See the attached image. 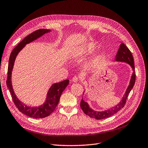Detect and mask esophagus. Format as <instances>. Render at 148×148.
Wrapping results in <instances>:
<instances>
[{"label": "esophagus", "instance_id": "obj_1", "mask_svg": "<svg viewBox=\"0 0 148 148\" xmlns=\"http://www.w3.org/2000/svg\"><path fill=\"white\" fill-rule=\"evenodd\" d=\"M71 80L73 82H78V80H79V77H77V76H74Z\"/></svg>", "mask_w": 148, "mask_h": 148}]
</instances>
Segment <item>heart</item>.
I'll use <instances>...</instances> for the list:
<instances>
[{"instance_id":"b5f03b06","label":"heart","mask_w":148,"mask_h":148,"mask_svg":"<svg viewBox=\"0 0 148 148\" xmlns=\"http://www.w3.org/2000/svg\"><path fill=\"white\" fill-rule=\"evenodd\" d=\"M95 45H94L93 43H90V44H89V45L87 47L86 51H87L88 53H91V52H92L93 50L95 49ZM98 58H100V56L98 57Z\"/></svg>"}]
</instances>
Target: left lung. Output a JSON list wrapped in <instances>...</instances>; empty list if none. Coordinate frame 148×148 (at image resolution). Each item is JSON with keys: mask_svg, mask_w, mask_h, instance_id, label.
<instances>
[{"mask_svg": "<svg viewBox=\"0 0 148 148\" xmlns=\"http://www.w3.org/2000/svg\"><path fill=\"white\" fill-rule=\"evenodd\" d=\"M115 60L119 62H126L132 67V69L133 70V74L131 79L130 84L128 86L126 91L125 95H123V99H122V100L120 101L119 103L117 106L111 108V110H108L105 111L97 112L91 110V109L89 108L87 103L85 102L82 99L80 102V107L82 111L86 115H88L89 117L92 119L101 120L108 118L112 116V115L115 114V113H117L118 111H119L121 109H122L125 106L126 104V99L128 97V95H129V93L131 91V89H132L135 84V82H136V71H135L133 56L129 48H128L123 43H122L120 45V47L119 49L116 57H115Z\"/></svg>", "mask_w": 148, "mask_h": 148, "instance_id": "1", "label": "left lung"}]
</instances>
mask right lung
<instances>
[{"label":"right lung","instance_id":"obj_1","mask_svg":"<svg viewBox=\"0 0 148 148\" xmlns=\"http://www.w3.org/2000/svg\"><path fill=\"white\" fill-rule=\"evenodd\" d=\"M49 29H40L27 36L12 51L9 59L6 85L10 90L12 100L19 111L30 117L35 119L46 117L53 113L59 103L62 93L69 84V80H65L59 83H54L49 89L46 101L43 105L38 107H30L22 103L16 96L11 84V72L17 54L25 46V45L34 41L44 34L49 33Z\"/></svg>","mask_w":148,"mask_h":148}]
</instances>
